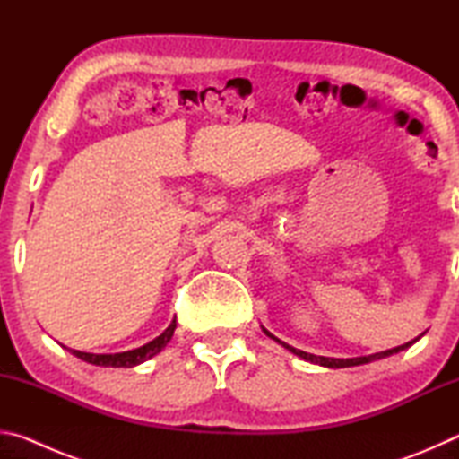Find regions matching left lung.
<instances>
[{
  "instance_id": "obj_1",
  "label": "left lung",
  "mask_w": 459,
  "mask_h": 459,
  "mask_svg": "<svg viewBox=\"0 0 459 459\" xmlns=\"http://www.w3.org/2000/svg\"><path fill=\"white\" fill-rule=\"evenodd\" d=\"M261 328H263V325H261ZM263 332H265L271 340H275L277 344H281L283 348H287V351L293 352L295 356H299V359H304V360L312 362V364H320V367H325V368L360 367V364H368V362H375V360H380V359H386V356H393V354H397V352H401V351H405V348H409V346H413L415 342L423 336V333H421V336H417L415 340L407 342V344L397 346V348H391V351H385V352H377V354H368V356H356V359H328V356H316V354H309V352H304V351H298V348H293V346H290V344H285V342H281L279 338H275L273 333H271V332L265 330V328H263Z\"/></svg>"
}]
</instances>
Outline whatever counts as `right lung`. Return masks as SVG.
Returning <instances> with one entry per match:
<instances>
[{"mask_svg":"<svg viewBox=\"0 0 459 459\" xmlns=\"http://www.w3.org/2000/svg\"><path fill=\"white\" fill-rule=\"evenodd\" d=\"M174 330H176V317L172 320V324L168 325V328L160 333L158 338H153L152 342H147V344L135 348V351H127V352H115V354H91V352H81V351H73V348H68L71 354H74L76 359H81L89 364H95V367H113V368H131V367H137V364H142L145 360L153 359L155 354H160L164 348L168 346V342L172 340L174 336ZM66 348V346H65Z\"/></svg>","mask_w":459,"mask_h":459,"instance_id":"add662e5","label":"right lung"}]
</instances>
